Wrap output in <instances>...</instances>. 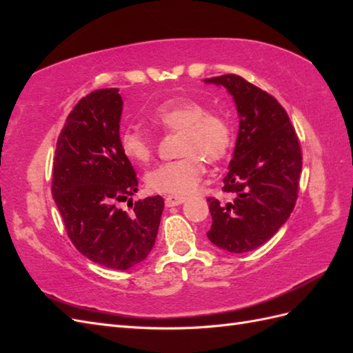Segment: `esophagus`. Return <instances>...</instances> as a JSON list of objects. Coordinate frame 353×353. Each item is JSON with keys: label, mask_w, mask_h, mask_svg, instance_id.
<instances>
[{"label": "esophagus", "mask_w": 353, "mask_h": 353, "mask_svg": "<svg viewBox=\"0 0 353 353\" xmlns=\"http://www.w3.org/2000/svg\"><path fill=\"white\" fill-rule=\"evenodd\" d=\"M184 201H185V197H181V196H166L165 197V205L168 208L179 206V205H183Z\"/></svg>", "instance_id": "obj_1"}]
</instances>
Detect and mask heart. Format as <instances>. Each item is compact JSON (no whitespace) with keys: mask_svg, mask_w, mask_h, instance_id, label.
Segmentation results:
<instances>
[{"mask_svg":"<svg viewBox=\"0 0 353 353\" xmlns=\"http://www.w3.org/2000/svg\"><path fill=\"white\" fill-rule=\"evenodd\" d=\"M148 121L165 134L179 132L178 154L174 162L160 165L145 175L147 187L156 193L187 196L197 188L205 175V160L218 163L225 159L234 143L228 117L191 97H172L160 103ZM122 153L134 163H148L156 152L152 134L130 128L121 135Z\"/></svg>","mask_w":353,"mask_h":353,"instance_id":"1","label":"heart"}]
</instances>
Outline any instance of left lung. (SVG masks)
<instances>
[{
  "instance_id": "8db88e82",
  "label": "left lung",
  "mask_w": 353,
  "mask_h": 353,
  "mask_svg": "<svg viewBox=\"0 0 353 353\" xmlns=\"http://www.w3.org/2000/svg\"><path fill=\"white\" fill-rule=\"evenodd\" d=\"M232 95L240 130L223 193L232 200L209 197V240L231 253H245L268 241L290 216L302 172V148L283 105L271 94L228 73L205 79Z\"/></svg>"
}]
</instances>
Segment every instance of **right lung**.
I'll return each mask as SVG.
<instances>
[{
	"mask_svg": "<svg viewBox=\"0 0 353 353\" xmlns=\"http://www.w3.org/2000/svg\"><path fill=\"white\" fill-rule=\"evenodd\" d=\"M122 104L119 90L103 88L74 105L57 140L51 193L74 248L123 271L152 252L165 203L160 196L138 200L132 213L117 206L138 190L121 148Z\"/></svg>",
	"mask_w": 353,
	"mask_h": 353,
	"instance_id": "add662e5",
	"label": "right lung"
}]
</instances>
